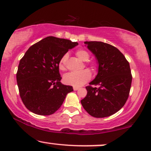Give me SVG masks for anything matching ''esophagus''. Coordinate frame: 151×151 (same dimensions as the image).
Here are the masks:
<instances>
[{
  "label": "esophagus",
  "instance_id": "esophagus-1",
  "mask_svg": "<svg viewBox=\"0 0 151 151\" xmlns=\"http://www.w3.org/2000/svg\"><path fill=\"white\" fill-rule=\"evenodd\" d=\"M79 87H75V86H74L73 87V89H74V91H77L78 89H79Z\"/></svg>",
  "mask_w": 151,
  "mask_h": 151
}]
</instances>
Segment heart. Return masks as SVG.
<instances>
[{
    "mask_svg": "<svg viewBox=\"0 0 151 151\" xmlns=\"http://www.w3.org/2000/svg\"><path fill=\"white\" fill-rule=\"evenodd\" d=\"M76 55L82 61H86L89 59L90 54L88 51L83 49L78 50ZM68 59V54L65 53L62 56L59 62V68L60 70H64L66 68V63ZM92 69H94V65H92ZM91 72L88 70H83L78 72H71L65 74L63 79L65 83L75 87H79L86 83L91 79Z\"/></svg>",
    "mask_w": 151,
    "mask_h": 151,
    "instance_id": "heart-1",
    "label": "heart"
}]
</instances>
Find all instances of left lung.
<instances>
[{"instance_id":"obj_1","label":"left lung","mask_w":151,"mask_h":151,"mask_svg":"<svg viewBox=\"0 0 151 151\" xmlns=\"http://www.w3.org/2000/svg\"><path fill=\"white\" fill-rule=\"evenodd\" d=\"M84 44L95 55L99 70L86 87L87 94L81 103L94 117H109L119 111L129 97L132 80L129 63L112 45L101 41H85Z\"/></svg>"}]
</instances>
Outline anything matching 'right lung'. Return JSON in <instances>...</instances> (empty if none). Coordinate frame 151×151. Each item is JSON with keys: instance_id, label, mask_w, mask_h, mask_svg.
<instances>
[{"instance_id": "1", "label": "right lung", "mask_w": 151, "mask_h": 151, "mask_svg": "<svg viewBox=\"0 0 151 151\" xmlns=\"http://www.w3.org/2000/svg\"><path fill=\"white\" fill-rule=\"evenodd\" d=\"M77 42L48 36L32 45L19 61L17 82L24 105L36 115H50L60 108L71 86L63 84L59 62Z\"/></svg>"}]
</instances>
